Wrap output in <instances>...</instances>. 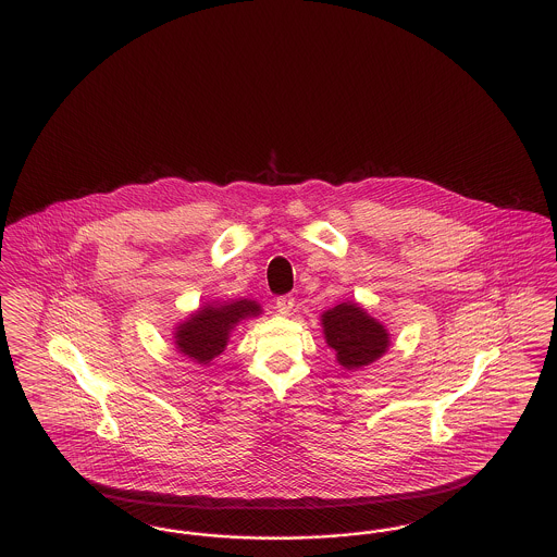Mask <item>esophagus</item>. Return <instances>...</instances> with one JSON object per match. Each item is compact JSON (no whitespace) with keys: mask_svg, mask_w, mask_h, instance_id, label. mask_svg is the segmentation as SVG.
I'll return each mask as SVG.
<instances>
[{"mask_svg":"<svg viewBox=\"0 0 557 557\" xmlns=\"http://www.w3.org/2000/svg\"><path fill=\"white\" fill-rule=\"evenodd\" d=\"M293 307H295V297L293 295H284V297H277V300H275V309L282 315H290Z\"/></svg>","mask_w":557,"mask_h":557,"instance_id":"34e87169","label":"esophagus"}]
</instances>
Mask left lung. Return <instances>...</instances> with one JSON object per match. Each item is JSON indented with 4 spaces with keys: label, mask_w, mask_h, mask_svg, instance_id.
Here are the masks:
<instances>
[{
    "label": "left lung",
    "mask_w": 557,
    "mask_h": 557,
    "mask_svg": "<svg viewBox=\"0 0 557 557\" xmlns=\"http://www.w3.org/2000/svg\"><path fill=\"white\" fill-rule=\"evenodd\" d=\"M322 329L329 347L337 351V362L347 371L380 360L389 347L384 324L371 318L358 302H342L324 311Z\"/></svg>",
    "instance_id": "left-lung-1"
}]
</instances>
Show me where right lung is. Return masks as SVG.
Instances as JSON below:
<instances>
[{
    "mask_svg": "<svg viewBox=\"0 0 557 557\" xmlns=\"http://www.w3.org/2000/svg\"><path fill=\"white\" fill-rule=\"evenodd\" d=\"M257 300L237 299L203 305L175 326V347L199 364H208L224 351L231 331L246 318L260 315Z\"/></svg>",
    "mask_w": 557,
    "mask_h": 557,
    "instance_id": "add662e5",
    "label": "right lung"
}]
</instances>
